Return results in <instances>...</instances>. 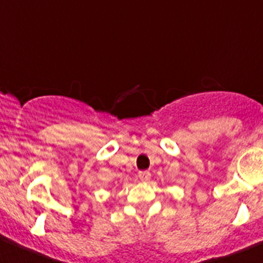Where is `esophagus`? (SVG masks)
Wrapping results in <instances>:
<instances>
[{"label": "esophagus", "instance_id": "1", "mask_svg": "<svg viewBox=\"0 0 263 263\" xmlns=\"http://www.w3.org/2000/svg\"><path fill=\"white\" fill-rule=\"evenodd\" d=\"M150 172L148 171H144V172H140L139 173V178L141 179L142 182H146V181H148V179H150Z\"/></svg>", "mask_w": 263, "mask_h": 263}]
</instances>
